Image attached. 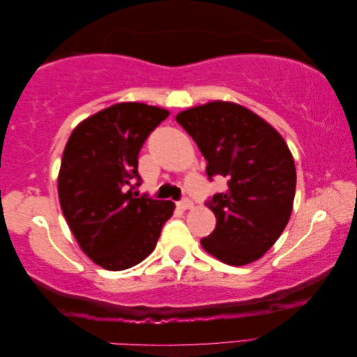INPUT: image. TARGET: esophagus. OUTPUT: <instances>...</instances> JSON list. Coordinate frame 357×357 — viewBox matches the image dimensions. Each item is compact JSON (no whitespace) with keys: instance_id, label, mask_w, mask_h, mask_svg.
Masks as SVG:
<instances>
[{"instance_id":"1","label":"esophagus","mask_w":357,"mask_h":357,"mask_svg":"<svg viewBox=\"0 0 357 357\" xmlns=\"http://www.w3.org/2000/svg\"><path fill=\"white\" fill-rule=\"evenodd\" d=\"M178 207L183 208V210L192 208V207H193V202H192L190 199H188V198H184V199H181V201L178 202Z\"/></svg>"}]
</instances>
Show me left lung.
Segmentation results:
<instances>
[{
  "label": "left lung",
  "instance_id": "obj_1",
  "mask_svg": "<svg viewBox=\"0 0 357 357\" xmlns=\"http://www.w3.org/2000/svg\"><path fill=\"white\" fill-rule=\"evenodd\" d=\"M176 121L206 158L208 179L227 181V190L207 201L216 227L201 239L204 250L229 265L259 259L293 208L296 167L282 136L256 113L224 101L181 112Z\"/></svg>",
  "mask_w": 357,
  "mask_h": 357
}]
</instances>
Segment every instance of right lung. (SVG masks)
Wrapping results in <instances>:
<instances>
[{
    "instance_id": "obj_1",
    "label": "right lung",
    "mask_w": 357,
    "mask_h": 357,
    "mask_svg": "<svg viewBox=\"0 0 357 357\" xmlns=\"http://www.w3.org/2000/svg\"><path fill=\"white\" fill-rule=\"evenodd\" d=\"M169 112L121 102L82 121L66 144L58 176L63 215L82 252L105 270L130 268L153 252L172 201L138 196V155Z\"/></svg>"
}]
</instances>
